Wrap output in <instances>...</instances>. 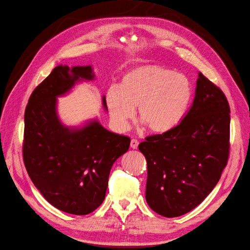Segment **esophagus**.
Segmentation results:
<instances>
[{
    "instance_id": "esophagus-1",
    "label": "esophagus",
    "mask_w": 250,
    "mask_h": 250,
    "mask_svg": "<svg viewBox=\"0 0 250 250\" xmlns=\"http://www.w3.org/2000/svg\"><path fill=\"white\" fill-rule=\"evenodd\" d=\"M139 147V141L135 140V139H132L130 141V148L132 149H137Z\"/></svg>"
}]
</instances>
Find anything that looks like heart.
<instances>
[{"mask_svg": "<svg viewBox=\"0 0 250 250\" xmlns=\"http://www.w3.org/2000/svg\"><path fill=\"white\" fill-rule=\"evenodd\" d=\"M105 100L118 129H126L138 106L139 118L149 130L165 133L185 117L192 100V85L184 74L160 64H145L128 71L120 86H110Z\"/></svg>", "mask_w": 250, "mask_h": 250, "instance_id": "1", "label": "heart"}]
</instances>
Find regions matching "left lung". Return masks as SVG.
<instances>
[{"instance_id": "8db88e82", "label": "left lung", "mask_w": 250, "mask_h": 250, "mask_svg": "<svg viewBox=\"0 0 250 250\" xmlns=\"http://www.w3.org/2000/svg\"><path fill=\"white\" fill-rule=\"evenodd\" d=\"M229 112L224 93L199 73L181 122L140 144L147 161L146 201L155 213L167 218L188 213L218 184L229 156Z\"/></svg>"}]
</instances>
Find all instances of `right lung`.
I'll return each mask as SVG.
<instances>
[{
  "label": "right lung",
  "mask_w": 250,
  "mask_h": 250,
  "mask_svg": "<svg viewBox=\"0 0 250 250\" xmlns=\"http://www.w3.org/2000/svg\"><path fill=\"white\" fill-rule=\"evenodd\" d=\"M94 76L90 65L60 64L35 87L25 110L22 158L30 178L53 207L80 216L103 202L112 165L130 145L129 138L108 131L96 120L80 129L60 123L56 97ZM102 101L107 108L104 96Z\"/></svg>",
  "instance_id": "add662e5"
}]
</instances>
